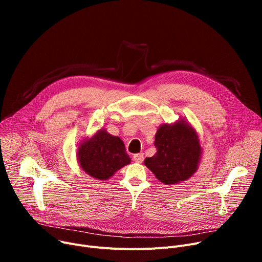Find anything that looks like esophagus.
Segmentation results:
<instances>
[{"instance_id":"34e87169","label":"esophagus","mask_w":262,"mask_h":262,"mask_svg":"<svg viewBox=\"0 0 262 262\" xmlns=\"http://www.w3.org/2000/svg\"><path fill=\"white\" fill-rule=\"evenodd\" d=\"M143 159H144V155H143L142 153H140V154H136V155H134V161H136V162H138V163H141V162L143 161Z\"/></svg>"}]
</instances>
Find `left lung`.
Wrapping results in <instances>:
<instances>
[{
	"instance_id": "1",
	"label": "left lung",
	"mask_w": 262,
	"mask_h": 262,
	"mask_svg": "<svg viewBox=\"0 0 262 262\" xmlns=\"http://www.w3.org/2000/svg\"><path fill=\"white\" fill-rule=\"evenodd\" d=\"M154 145L157 153L146 157L144 164L162 184L177 185L198 171L203 148L196 130L185 119L160 125Z\"/></svg>"
}]
</instances>
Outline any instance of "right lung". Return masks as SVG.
Instances as JSON below:
<instances>
[{
	"mask_svg": "<svg viewBox=\"0 0 262 262\" xmlns=\"http://www.w3.org/2000/svg\"><path fill=\"white\" fill-rule=\"evenodd\" d=\"M125 145L118 136L102 127L79 142L76 158L80 169L99 181H108L115 173L130 163Z\"/></svg>",
	"mask_w": 262,
	"mask_h": 262,
	"instance_id": "obj_1",
	"label": "right lung"
}]
</instances>
